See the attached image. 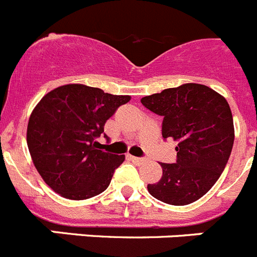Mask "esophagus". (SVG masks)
Listing matches in <instances>:
<instances>
[{"label": "esophagus", "instance_id": "esophagus-1", "mask_svg": "<svg viewBox=\"0 0 257 257\" xmlns=\"http://www.w3.org/2000/svg\"><path fill=\"white\" fill-rule=\"evenodd\" d=\"M128 158H130L131 161H133L135 165H142V163L145 162L144 158H139V157H134V156H128Z\"/></svg>", "mask_w": 257, "mask_h": 257}]
</instances>
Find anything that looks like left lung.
Masks as SVG:
<instances>
[{"label": "left lung", "instance_id": "left-lung-1", "mask_svg": "<svg viewBox=\"0 0 257 257\" xmlns=\"http://www.w3.org/2000/svg\"><path fill=\"white\" fill-rule=\"evenodd\" d=\"M142 104L163 117V139L178 142L176 163H161L162 178L148 184V192L169 205L196 202L216 183L231 153L234 124L228 101L208 86L184 83L144 96Z\"/></svg>", "mask_w": 257, "mask_h": 257}]
</instances>
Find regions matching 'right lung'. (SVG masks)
I'll return each mask as SVG.
<instances>
[{"label":"right lung","mask_w":257,"mask_h":257,"mask_svg":"<svg viewBox=\"0 0 257 257\" xmlns=\"http://www.w3.org/2000/svg\"><path fill=\"white\" fill-rule=\"evenodd\" d=\"M131 100L79 83L47 92L35 106L27 127V144L41 178L54 192L74 201L109 187L124 154L97 149L106 119ZM106 138V136H105Z\"/></svg>","instance_id":"add662e5"}]
</instances>
